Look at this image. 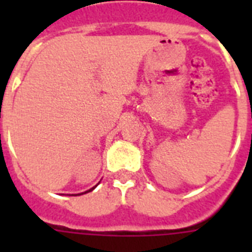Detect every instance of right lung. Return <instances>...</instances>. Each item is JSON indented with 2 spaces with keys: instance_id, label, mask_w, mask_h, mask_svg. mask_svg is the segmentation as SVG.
Segmentation results:
<instances>
[{
  "instance_id": "obj_1",
  "label": "right lung",
  "mask_w": 252,
  "mask_h": 252,
  "mask_svg": "<svg viewBox=\"0 0 252 252\" xmlns=\"http://www.w3.org/2000/svg\"><path fill=\"white\" fill-rule=\"evenodd\" d=\"M95 187H96V186H95ZM95 187H93V188H90V189H87V191H85V192H82V193H78V195H74V196H80V195H84V193H87V192H90V191H93V189H94ZM73 196V195H72Z\"/></svg>"
}]
</instances>
